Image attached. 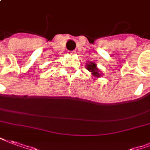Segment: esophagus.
<instances>
[{"label": "esophagus", "mask_w": 150, "mask_h": 150, "mask_svg": "<svg viewBox=\"0 0 150 150\" xmlns=\"http://www.w3.org/2000/svg\"><path fill=\"white\" fill-rule=\"evenodd\" d=\"M74 53H75V52H74V51H68V52H67V54L70 55H74Z\"/></svg>", "instance_id": "34e87169"}]
</instances>
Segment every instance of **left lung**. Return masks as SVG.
Returning <instances> with one entry per match:
<instances>
[{
    "label": "left lung",
    "mask_w": 150,
    "mask_h": 150,
    "mask_svg": "<svg viewBox=\"0 0 150 150\" xmlns=\"http://www.w3.org/2000/svg\"><path fill=\"white\" fill-rule=\"evenodd\" d=\"M86 69L88 70L90 72H91L92 75H93L94 77H96V78H98V77L101 76L100 71H99V70L97 68L96 64H95V63L90 62L89 64H86Z\"/></svg>",
    "instance_id": "obj_1"
}]
</instances>
